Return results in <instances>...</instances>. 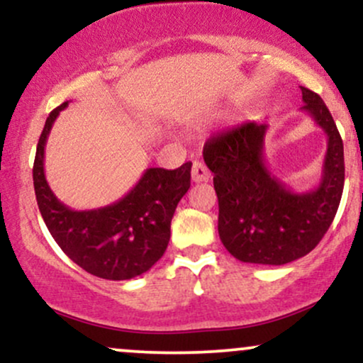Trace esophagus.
I'll list each match as a JSON object with an SVG mask.
<instances>
[{
	"label": "esophagus",
	"instance_id": "1",
	"mask_svg": "<svg viewBox=\"0 0 363 363\" xmlns=\"http://www.w3.org/2000/svg\"><path fill=\"white\" fill-rule=\"evenodd\" d=\"M191 179L193 182H206L210 179V170L201 162H194L193 169H191Z\"/></svg>",
	"mask_w": 363,
	"mask_h": 363
}]
</instances>
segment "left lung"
Segmentation results:
<instances>
[{
	"mask_svg": "<svg viewBox=\"0 0 363 363\" xmlns=\"http://www.w3.org/2000/svg\"><path fill=\"white\" fill-rule=\"evenodd\" d=\"M303 112L328 138L323 176L297 193L269 170L264 158L268 126L245 123L206 141L203 158L218 196L220 240L242 262L281 266L309 254L338 211L345 184L343 141L326 104L301 86Z\"/></svg>",
	"mask_w": 363,
	"mask_h": 363,
	"instance_id": "left-lung-1",
	"label": "left lung"
}]
</instances>
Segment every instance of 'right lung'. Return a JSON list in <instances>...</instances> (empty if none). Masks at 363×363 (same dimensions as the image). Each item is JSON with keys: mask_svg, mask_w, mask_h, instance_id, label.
Returning <instances> with one entry per match:
<instances>
[{"mask_svg": "<svg viewBox=\"0 0 363 363\" xmlns=\"http://www.w3.org/2000/svg\"><path fill=\"white\" fill-rule=\"evenodd\" d=\"M49 114L37 143L34 189L39 211L52 239L80 268L104 280H129L148 272L164 256L177 203L191 186V162L179 169L150 167L119 201L97 210H72L45 181L44 152L57 116Z\"/></svg>", "mask_w": 363, "mask_h": 363, "instance_id": "add662e5", "label": "right lung"}]
</instances>
